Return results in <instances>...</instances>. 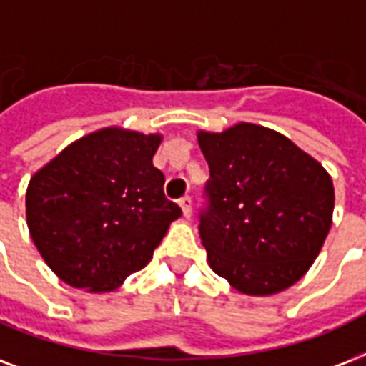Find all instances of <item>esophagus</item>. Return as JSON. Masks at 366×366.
<instances>
[{
	"label": "esophagus",
	"mask_w": 366,
	"mask_h": 366,
	"mask_svg": "<svg viewBox=\"0 0 366 366\" xmlns=\"http://www.w3.org/2000/svg\"><path fill=\"white\" fill-rule=\"evenodd\" d=\"M178 205H180V209H182L184 217H186V219H189V214H192V199H189L188 195L180 197V199H178Z\"/></svg>",
	"instance_id": "obj_1"
}]
</instances>
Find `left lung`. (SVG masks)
I'll use <instances>...</instances> for the list:
<instances>
[{
	"mask_svg": "<svg viewBox=\"0 0 366 366\" xmlns=\"http://www.w3.org/2000/svg\"><path fill=\"white\" fill-rule=\"evenodd\" d=\"M197 142L211 174L199 217L209 267L245 295L294 286L330 232V174L284 134L253 122L199 130Z\"/></svg>",
	"mask_w": 366,
	"mask_h": 366,
	"instance_id": "obj_1",
	"label": "left lung"
}]
</instances>
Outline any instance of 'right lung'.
Instances as JSON below:
<instances>
[{
    "label": "right lung",
    "instance_id": "add662e5",
    "mask_svg": "<svg viewBox=\"0 0 366 366\" xmlns=\"http://www.w3.org/2000/svg\"><path fill=\"white\" fill-rule=\"evenodd\" d=\"M161 134L107 127L34 172L26 224L47 267L72 288L113 292L144 269L182 211L153 167Z\"/></svg>",
    "mask_w": 366,
    "mask_h": 366
}]
</instances>
